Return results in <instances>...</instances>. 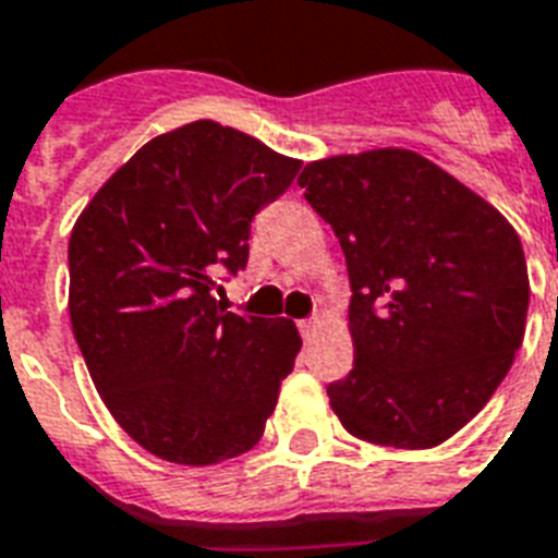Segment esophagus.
<instances>
[{"label":"esophagus","mask_w":558,"mask_h":558,"mask_svg":"<svg viewBox=\"0 0 558 558\" xmlns=\"http://www.w3.org/2000/svg\"><path fill=\"white\" fill-rule=\"evenodd\" d=\"M318 327H322V322L318 318H306V322L298 324V330H301V336H304V341H310L318 332Z\"/></svg>","instance_id":"1"}]
</instances>
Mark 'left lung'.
Here are the masks:
<instances>
[{
    "mask_svg": "<svg viewBox=\"0 0 558 558\" xmlns=\"http://www.w3.org/2000/svg\"><path fill=\"white\" fill-rule=\"evenodd\" d=\"M306 202L350 275L353 371L327 388L353 437L432 449L460 432L524 339L527 260L515 228L414 150L310 161Z\"/></svg>",
    "mask_w": 558,
    "mask_h": 558,
    "instance_id": "obj_1",
    "label": "left lung"
}]
</instances>
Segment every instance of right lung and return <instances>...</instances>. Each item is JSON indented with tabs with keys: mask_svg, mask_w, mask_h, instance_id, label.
Wrapping results in <instances>:
<instances>
[{
	"mask_svg": "<svg viewBox=\"0 0 558 558\" xmlns=\"http://www.w3.org/2000/svg\"><path fill=\"white\" fill-rule=\"evenodd\" d=\"M301 161L217 121L156 135L107 179L69 240V315L104 405L138 446L210 466L263 437L301 350L287 318L226 313L254 214Z\"/></svg>",
	"mask_w": 558,
	"mask_h": 558,
	"instance_id": "1",
	"label": "right lung"
}]
</instances>
